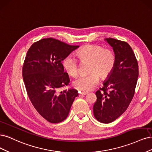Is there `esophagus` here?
<instances>
[{"label":"esophagus","instance_id":"esophagus-1","mask_svg":"<svg viewBox=\"0 0 152 152\" xmlns=\"http://www.w3.org/2000/svg\"><path fill=\"white\" fill-rule=\"evenodd\" d=\"M80 94L82 95H86L88 94L87 92H85V91H80Z\"/></svg>","mask_w":152,"mask_h":152}]
</instances>
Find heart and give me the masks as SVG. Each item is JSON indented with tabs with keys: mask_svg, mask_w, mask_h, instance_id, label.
<instances>
[{
	"mask_svg": "<svg viewBox=\"0 0 152 152\" xmlns=\"http://www.w3.org/2000/svg\"><path fill=\"white\" fill-rule=\"evenodd\" d=\"M76 56L81 62H88L89 73L88 76H81L73 82L78 90L88 91L94 88L101 79H105L114 70L116 62L114 52L110 48H104L97 45H86L80 48ZM64 69L68 75L76 76L79 72L80 62L72 54L66 56L62 61Z\"/></svg>",
	"mask_w": 152,
	"mask_h": 152,
	"instance_id": "b5f03b06",
	"label": "heart"
}]
</instances>
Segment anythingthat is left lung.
Listing matches in <instances>:
<instances>
[{"label": "left lung", "mask_w": 152, "mask_h": 152, "mask_svg": "<svg viewBox=\"0 0 152 152\" xmlns=\"http://www.w3.org/2000/svg\"><path fill=\"white\" fill-rule=\"evenodd\" d=\"M105 40L113 47L116 57L114 70L95 93L94 114L97 121L110 123L128 109L133 99L138 77V64L129 44L117 39Z\"/></svg>", "instance_id": "1"}]
</instances>
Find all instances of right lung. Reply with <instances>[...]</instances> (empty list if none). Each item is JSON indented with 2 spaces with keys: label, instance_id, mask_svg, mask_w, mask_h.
Segmentation results:
<instances>
[{
  "label": "right lung",
  "instance_id": "1",
  "mask_svg": "<svg viewBox=\"0 0 152 152\" xmlns=\"http://www.w3.org/2000/svg\"><path fill=\"white\" fill-rule=\"evenodd\" d=\"M78 47L55 38H43L32 44L24 59L22 74L29 99L38 113L51 123L67 118L78 95L75 89L58 91L70 81L61 61Z\"/></svg>",
  "mask_w": 152,
  "mask_h": 152
}]
</instances>
